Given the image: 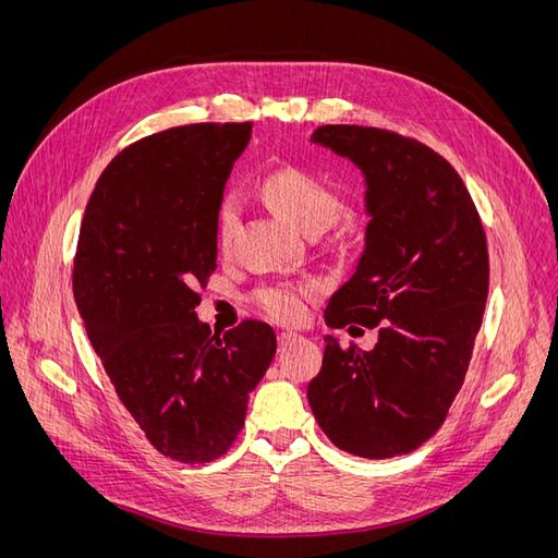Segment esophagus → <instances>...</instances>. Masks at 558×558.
I'll return each instance as SVG.
<instances>
[{
	"mask_svg": "<svg viewBox=\"0 0 558 558\" xmlns=\"http://www.w3.org/2000/svg\"><path fill=\"white\" fill-rule=\"evenodd\" d=\"M298 332H293V330H283V332H279V337H277V342H279V349H286L289 347L291 342H295L298 340Z\"/></svg>",
	"mask_w": 558,
	"mask_h": 558,
	"instance_id": "obj_1",
	"label": "esophagus"
}]
</instances>
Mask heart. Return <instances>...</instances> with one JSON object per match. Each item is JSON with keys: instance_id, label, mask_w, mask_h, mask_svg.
<instances>
[{"instance_id": "obj_1", "label": "heart", "mask_w": 558, "mask_h": 558, "mask_svg": "<svg viewBox=\"0 0 558 558\" xmlns=\"http://www.w3.org/2000/svg\"><path fill=\"white\" fill-rule=\"evenodd\" d=\"M263 197L283 216L293 228L302 232H324L342 214L344 202L328 181L300 170V167H279L260 181ZM240 218V202L226 195L216 207V242L221 248L230 246L234 226ZM316 295L312 283L279 281L267 283L253 293L256 307L279 324H295L307 314L310 300Z\"/></svg>"}]
</instances>
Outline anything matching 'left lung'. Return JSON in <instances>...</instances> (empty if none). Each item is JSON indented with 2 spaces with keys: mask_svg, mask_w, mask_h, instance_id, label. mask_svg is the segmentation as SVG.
<instances>
[{
  "mask_svg": "<svg viewBox=\"0 0 558 558\" xmlns=\"http://www.w3.org/2000/svg\"><path fill=\"white\" fill-rule=\"evenodd\" d=\"M312 142L367 185L365 251L326 324L377 328L379 340L363 351L326 335L307 400L335 447L393 459L435 435L461 391L488 293L486 234L465 183L426 144L363 125H320Z\"/></svg>",
  "mask_w": 558,
  "mask_h": 558,
  "instance_id": "1",
  "label": "left lung"
}]
</instances>
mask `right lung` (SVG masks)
<instances>
[{
  "mask_svg": "<svg viewBox=\"0 0 558 558\" xmlns=\"http://www.w3.org/2000/svg\"><path fill=\"white\" fill-rule=\"evenodd\" d=\"M251 123H195L123 148L97 179L74 256V300L125 410L167 459L209 463L244 426L275 330L223 335L195 314L216 269V207Z\"/></svg>",
  "mask_w": 558,
  "mask_h": 558,
  "instance_id": "add662e5",
  "label": "right lung"
}]
</instances>
